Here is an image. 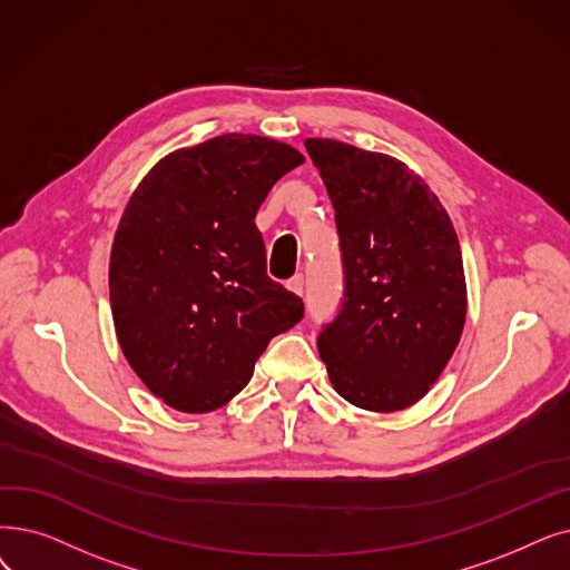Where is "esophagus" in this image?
<instances>
[{
  "instance_id": "1",
  "label": "esophagus",
  "mask_w": 570,
  "mask_h": 570,
  "mask_svg": "<svg viewBox=\"0 0 570 570\" xmlns=\"http://www.w3.org/2000/svg\"><path fill=\"white\" fill-rule=\"evenodd\" d=\"M286 286H288V291L303 295V291H305V277H303V275H293V277L286 282Z\"/></svg>"
}]
</instances>
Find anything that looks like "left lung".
I'll use <instances>...</instances> for the list:
<instances>
[{"label":"left lung","mask_w":570,"mask_h":570,"mask_svg":"<svg viewBox=\"0 0 570 570\" xmlns=\"http://www.w3.org/2000/svg\"><path fill=\"white\" fill-rule=\"evenodd\" d=\"M328 190L342 258L337 314L318 354L344 401L414 405L452 358L465 321L461 246L431 188L407 165L333 139H307Z\"/></svg>","instance_id":"1"}]
</instances>
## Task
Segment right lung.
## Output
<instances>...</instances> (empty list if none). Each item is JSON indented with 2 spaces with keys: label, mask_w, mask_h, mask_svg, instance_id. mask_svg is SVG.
<instances>
[{
  "label": "right lung",
  "mask_w": 570,
  "mask_h": 570,
  "mask_svg": "<svg viewBox=\"0 0 570 570\" xmlns=\"http://www.w3.org/2000/svg\"><path fill=\"white\" fill-rule=\"evenodd\" d=\"M295 148L220 135L163 158L122 214L109 263L120 350L139 380L181 412H212L249 384L267 342L305 314L267 277L254 218Z\"/></svg>",
  "instance_id": "add662e5"
}]
</instances>
